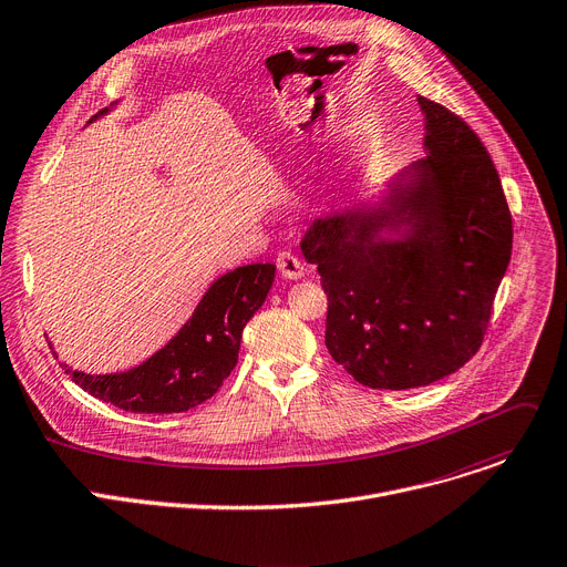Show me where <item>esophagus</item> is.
<instances>
[{
    "label": "esophagus",
    "instance_id": "esophagus-1",
    "mask_svg": "<svg viewBox=\"0 0 567 567\" xmlns=\"http://www.w3.org/2000/svg\"><path fill=\"white\" fill-rule=\"evenodd\" d=\"M278 269L287 280H300L306 278V264L300 261L293 252H280L278 255Z\"/></svg>",
    "mask_w": 567,
    "mask_h": 567
}]
</instances>
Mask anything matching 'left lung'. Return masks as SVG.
Here are the masks:
<instances>
[{
    "instance_id": "1",
    "label": "left lung",
    "mask_w": 567,
    "mask_h": 567,
    "mask_svg": "<svg viewBox=\"0 0 567 567\" xmlns=\"http://www.w3.org/2000/svg\"><path fill=\"white\" fill-rule=\"evenodd\" d=\"M417 104L424 159L317 218L300 244L328 293L326 347L371 390L424 388L458 371L483 342L513 248L487 150L442 104Z\"/></svg>"
}]
</instances>
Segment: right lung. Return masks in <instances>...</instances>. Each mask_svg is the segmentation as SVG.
<instances>
[{"label": "right lung", "mask_w": 567, "mask_h": 567, "mask_svg": "<svg viewBox=\"0 0 567 567\" xmlns=\"http://www.w3.org/2000/svg\"><path fill=\"white\" fill-rule=\"evenodd\" d=\"M274 278L276 264H248L218 276L168 342L127 371L86 373L65 362L61 367L84 392L121 410L168 414L196 408L212 399L235 369L241 332L267 300Z\"/></svg>", "instance_id": "right-lung-1"}]
</instances>
